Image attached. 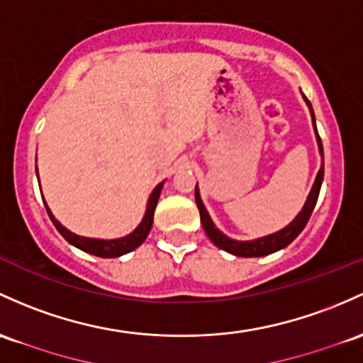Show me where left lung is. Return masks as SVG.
Returning <instances> with one entry per match:
<instances>
[{
  "label": "left lung",
  "instance_id": "obj_1",
  "mask_svg": "<svg viewBox=\"0 0 363 363\" xmlns=\"http://www.w3.org/2000/svg\"><path fill=\"white\" fill-rule=\"evenodd\" d=\"M305 101H306V105H308L310 113H312L313 127H315V115H313L312 105H310V101L306 98H305ZM315 136H317L318 151H320V157H322V165H320V169H318V174L315 177V182H313V186H312V191H310V194H308V198H306L301 212L296 215V218H294L291 224H288L284 229L277 230V233L269 234V236L258 238V240H253V241H236V240H230V238H227L224 233H220V230L215 227L212 218H210V215H208V212H206L205 205H203V201H201L200 191H198V184H196V189H194V198H196L198 210H200L203 229H205L206 236L212 240L215 246H218V248L224 250V252H227V253L236 255V257L250 258V257H265V255L279 252V250L286 248L289 242H293L294 240H296L298 234L305 229L306 222H308L313 208H315L318 193H320L322 179H324V150H322V141H320V138H318L317 127H315Z\"/></svg>",
  "mask_w": 363,
  "mask_h": 363
}]
</instances>
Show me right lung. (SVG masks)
Here are the masks:
<instances>
[{"mask_svg":"<svg viewBox=\"0 0 363 363\" xmlns=\"http://www.w3.org/2000/svg\"><path fill=\"white\" fill-rule=\"evenodd\" d=\"M162 186H163V182H160V184L153 189V193H151V196L148 200V206H146V213H145V217H143L141 224H139L130 234L121 238V240L106 241V240H93V238L77 236V234L70 233L69 229H65V227L60 224L57 218H55V215L51 213V210L48 208L46 203H45V206L48 210V215H50L51 222H53L55 227L58 229V233L62 234V236L65 238L70 245H74L75 248L82 250V252H86V253L96 255V257L115 258V257H121V255L133 252V250H136L138 246H141L143 241L146 240V236H148L150 230H151V225H153V213H155V208H157L158 198H160Z\"/></svg>","mask_w":363,"mask_h":363,"instance_id":"1","label":"right lung"}]
</instances>
